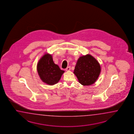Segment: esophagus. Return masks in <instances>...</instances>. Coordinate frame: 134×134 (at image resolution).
Instances as JSON below:
<instances>
[{"instance_id": "esophagus-1", "label": "esophagus", "mask_w": 134, "mask_h": 134, "mask_svg": "<svg viewBox=\"0 0 134 134\" xmlns=\"http://www.w3.org/2000/svg\"><path fill=\"white\" fill-rule=\"evenodd\" d=\"M70 69H71V68H70V66H68L67 68L66 69V71H70Z\"/></svg>"}]
</instances>
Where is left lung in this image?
Instances as JSON below:
<instances>
[{"label":"left lung","mask_w":134,"mask_h":134,"mask_svg":"<svg viewBox=\"0 0 134 134\" xmlns=\"http://www.w3.org/2000/svg\"><path fill=\"white\" fill-rule=\"evenodd\" d=\"M101 71L100 64L91 54L80 57L77 60L74 74L83 86H90L95 82Z\"/></svg>","instance_id":"8db88e82"}]
</instances>
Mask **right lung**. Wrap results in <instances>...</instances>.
<instances>
[{"mask_svg":"<svg viewBox=\"0 0 134 134\" xmlns=\"http://www.w3.org/2000/svg\"><path fill=\"white\" fill-rule=\"evenodd\" d=\"M37 71L40 79L49 85H54L60 80L65 71L54 64L52 54L46 53L37 64Z\"/></svg>","mask_w":134,"mask_h":134,"instance_id":"add662e5","label":"right lung"}]
</instances>
